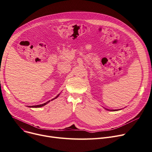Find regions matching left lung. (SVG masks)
<instances>
[{
    "label": "left lung",
    "instance_id": "obj_1",
    "mask_svg": "<svg viewBox=\"0 0 152 152\" xmlns=\"http://www.w3.org/2000/svg\"><path fill=\"white\" fill-rule=\"evenodd\" d=\"M108 111H118V110H122V109H118V110H109V109H107L105 108Z\"/></svg>",
    "mask_w": 152,
    "mask_h": 152
}]
</instances>
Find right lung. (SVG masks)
<instances>
[{
	"label": "right lung",
	"mask_w": 152,
	"mask_h": 152,
	"mask_svg": "<svg viewBox=\"0 0 152 152\" xmlns=\"http://www.w3.org/2000/svg\"><path fill=\"white\" fill-rule=\"evenodd\" d=\"M60 94H59L58 95H57V96H56L55 98H53V99H52L51 100V101H52V100H55V99H57L59 95H60ZM50 102V100H49V101H48V102H45V103H43V104H41V105H34V106H29L28 107H30V108H40V107H43V106H45V105H47L48 103H49Z\"/></svg>",
	"instance_id": "1"
}]
</instances>
